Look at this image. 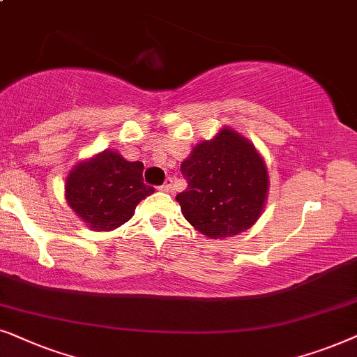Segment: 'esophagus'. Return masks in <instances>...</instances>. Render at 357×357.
I'll return each instance as SVG.
<instances>
[{
	"label": "esophagus",
	"mask_w": 357,
	"mask_h": 357,
	"mask_svg": "<svg viewBox=\"0 0 357 357\" xmlns=\"http://www.w3.org/2000/svg\"><path fill=\"white\" fill-rule=\"evenodd\" d=\"M160 189H161V191H163V192H171V191H173V179H171V178L166 179L165 184H163V186H161Z\"/></svg>",
	"instance_id": "esophagus-1"
}]
</instances>
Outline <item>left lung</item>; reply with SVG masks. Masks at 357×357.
<instances>
[{
  "label": "left lung",
  "mask_w": 357,
  "mask_h": 357,
  "mask_svg": "<svg viewBox=\"0 0 357 357\" xmlns=\"http://www.w3.org/2000/svg\"><path fill=\"white\" fill-rule=\"evenodd\" d=\"M188 189L176 196L186 220L213 240L240 235L258 222L269 174L256 146L230 127L194 146L181 163Z\"/></svg>",
  "instance_id": "1"
}]
</instances>
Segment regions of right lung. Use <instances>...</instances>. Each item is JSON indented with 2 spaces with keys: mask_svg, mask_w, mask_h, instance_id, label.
Listing matches in <instances>:
<instances>
[{
  "mask_svg": "<svg viewBox=\"0 0 357 357\" xmlns=\"http://www.w3.org/2000/svg\"><path fill=\"white\" fill-rule=\"evenodd\" d=\"M144 163L104 150L82 160L66 176L65 199L93 231H111L134 215L137 204L155 192L144 183Z\"/></svg>",
  "mask_w": 357,
  "mask_h": 357,
  "instance_id": "1",
  "label": "right lung"
}]
</instances>
